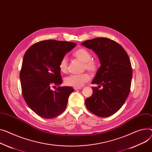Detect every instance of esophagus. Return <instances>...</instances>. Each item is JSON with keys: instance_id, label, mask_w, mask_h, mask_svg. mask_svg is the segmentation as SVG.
<instances>
[{"instance_id": "esophagus-1", "label": "esophagus", "mask_w": 152, "mask_h": 152, "mask_svg": "<svg viewBox=\"0 0 152 152\" xmlns=\"http://www.w3.org/2000/svg\"><path fill=\"white\" fill-rule=\"evenodd\" d=\"M81 88V87H74V90H79Z\"/></svg>"}]
</instances>
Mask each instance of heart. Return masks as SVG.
<instances>
[{
  "label": "heart",
  "mask_w": 152,
  "mask_h": 152,
  "mask_svg": "<svg viewBox=\"0 0 152 152\" xmlns=\"http://www.w3.org/2000/svg\"><path fill=\"white\" fill-rule=\"evenodd\" d=\"M77 60L84 63L83 69H87L92 74H95L99 68V63L96 60L92 59V54L86 48H80L76 49L73 54ZM59 69L63 73H66L68 70V64L66 57H64L59 62ZM90 76L88 73L80 75H71L65 79V85L73 87H81L88 82Z\"/></svg>",
  "instance_id": "1"
}]
</instances>
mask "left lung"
<instances>
[{"instance_id": "8db88e82", "label": "left lung", "mask_w": 152, "mask_h": 152, "mask_svg": "<svg viewBox=\"0 0 152 152\" xmlns=\"http://www.w3.org/2000/svg\"><path fill=\"white\" fill-rule=\"evenodd\" d=\"M81 45L92 49L101 64L92 81L98 87H92V95L85 101L86 107L98 117H109L122 107L129 94L133 75L129 58L122 46L107 38L87 40Z\"/></svg>"}]
</instances>
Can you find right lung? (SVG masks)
<instances>
[{
  "instance_id": "add662e5",
  "label": "right lung",
  "mask_w": 152,
  "mask_h": 152,
  "mask_svg": "<svg viewBox=\"0 0 152 152\" xmlns=\"http://www.w3.org/2000/svg\"><path fill=\"white\" fill-rule=\"evenodd\" d=\"M76 43L49 39L37 42L26 52L20 72L22 94L28 107L38 115L54 118L65 110L71 87H52L62 83L59 62Z\"/></svg>"
}]
</instances>
